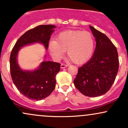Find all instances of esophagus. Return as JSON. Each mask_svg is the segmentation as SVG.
<instances>
[{"label": "esophagus", "mask_w": 128, "mask_h": 128, "mask_svg": "<svg viewBox=\"0 0 128 128\" xmlns=\"http://www.w3.org/2000/svg\"><path fill=\"white\" fill-rule=\"evenodd\" d=\"M67 66H68V65L67 64H63V63H62L61 65V68H66V67H67Z\"/></svg>", "instance_id": "1"}]
</instances>
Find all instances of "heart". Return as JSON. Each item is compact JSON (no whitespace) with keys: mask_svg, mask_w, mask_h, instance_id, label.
Wrapping results in <instances>:
<instances>
[{"mask_svg":"<svg viewBox=\"0 0 128 128\" xmlns=\"http://www.w3.org/2000/svg\"><path fill=\"white\" fill-rule=\"evenodd\" d=\"M49 50L54 59L60 60L67 50V56L76 64H83L92 56L94 41L92 34L82 30L61 32L49 43Z\"/></svg>","mask_w":128,"mask_h":128,"instance_id":"b5f03b06","label":"heart"}]
</instances>
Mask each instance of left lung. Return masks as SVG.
Returning a JSON list of instances; mask_svg holds the SVG:
<instances>
[{
	"mask_svg": "<svg viewBox=\"0 0 128 128\" xmlns=\"http://www.w3.org/2000/svg\"><path fill=\"white\" fill-rule=\"evenodd\" d=\"M95 37L94 53L86 64L78 68L74 86L84 95L98 97L110 90L118 70V53L114 44L105 34L90 26Z\"/></svg>",
	"mask_w": 128,
	"mask_h": 128,
	"instance_id": "obj_1",
	"label": "left lung"
}]
</instances>
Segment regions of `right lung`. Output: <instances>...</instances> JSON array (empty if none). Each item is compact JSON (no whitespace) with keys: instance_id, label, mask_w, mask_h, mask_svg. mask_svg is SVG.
<instances>
[{"instance_id":"obj_1","label":"right lung","mask_w":128,"mask_h":128,"mask_svg":"<svg viewBox=\"0 0 128 128\" xmlns=\"http://www.w3.org/2000/svg\"><path fill=\"white\" fill-rule=\"evenodd\" d=\"M56 26L52 24L40 25L26 32L17 41L10 55V72L12 80L23 96L30 100H40L49 96L56 84L55 76L61 64L52 61H43L34 71H24L17 61L19 50L24 46L41 42L48 49L50 36Z\"/></svg>"}]
</instances>
